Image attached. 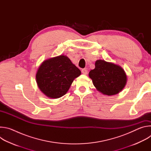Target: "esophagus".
<instances>
[{
	"mask_svg": "<svg viewBox=\"0 0 151 151\" xmlns=\"http://www.w3.org/2000/svg\"><path fill=\"white\" fill-rule=\"evenodd\" d=\"M81 72H82V74H83V75H87V73H88V70H87V69H82Z\"/></svg>",
	"mask_w": 151,
	"mask_h": 151,
	"instance_id": "esophagus-1",
	"label": "esophagus"
}]
</instances>
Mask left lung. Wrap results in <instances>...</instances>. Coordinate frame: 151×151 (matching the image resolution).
Masks as SVG:
<instances>
[{"label":"left lung","instance_id":"8db88e82","mask_svg":"<svg viewBox=\"0 0 151 151\" xmlns=\"http://www.w3.org/2000/svg\"><path fill=\"white\" fill-rule=\"evenodd\" d=\"M89 77L97 90L108 96L121 92L127 81V75L120 66L104 60L96 61L95 68L89 72Z\"/></svg>","mask_w":151,"mask_h":151}]
</instances>
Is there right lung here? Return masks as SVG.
Masks as SVG:
<instances>
[{"label":"right lung","mask_w":151,"mask_h":151,"mask_svg":"<svg viewBox=\"0 0 151 151\" xmlns=\"http://www.w3.org/2000/svg\"><path fill=\"white\" fill-rule=\"evenodd\" d=\"M81 70L68 57L60 55L43 61L39 67L36 81L40 91L50 99H58L69 90Z\"/></svg>","instance_id":"add662e5"}]
</instances>
